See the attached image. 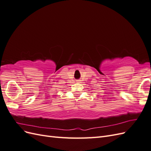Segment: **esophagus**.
<instances>
[{
    "label": "esophagus",
    "instance_id": "1",
    "mask_svg": "<svg viewBox=\"0 0 151 151\" xmlns=\"http://www.w3.org/2000/svg\"><path fill=\"white\" fill-rule=\"evenodd\" d=\"M77 82H80V81H77Z\"/></svg>",
    "mask_w": 151,
    "mask_h": 151
}]
</instances>
